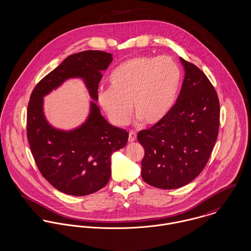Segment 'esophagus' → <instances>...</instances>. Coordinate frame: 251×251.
Masks as SVG:
<instances>
[{
  "label": "esophagus",
  "instance_id": "1",
  "mask_svg": "<svg viewBox=\"0 0 251 251\" xmlns=\"http://www.w3.org/2000/svg\"><path fill=\"white\" fill-rule=\"evenodd\" d=\"M136 133L134 131H130L129 132V136H128V142L132 143L134 141H136Z\"/></svg>",
  "mask_w": 251,
  "mask_h": 251
}]
</instances>
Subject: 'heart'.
I'll list each match as a JSON object with an SVG mask.
<instances>
[{
  "mask_svg": "<svg viewBox=\"0 0 251 251\" xmlns=\"http://www.w3.org/2000/svg\"><path fill=\"white\" fill-rule=\"evenodd\" d=\"M110 88L97 92L98 101L117 126L126 124L131 104L145 125L161 123L174 108L181 83V70L170 56L141 55L111 72Z\"/></svg>",
  "mask_w": 251,
  "mask_h": 251,
  "instance_id": "b5f03b06",
  "label": "heart"
}]
</instances>
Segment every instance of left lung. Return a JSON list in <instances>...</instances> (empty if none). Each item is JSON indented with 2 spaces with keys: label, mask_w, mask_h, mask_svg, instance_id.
I'll list each match as a JSON object with an SVG mask.
<instances>
[{
  "label": "left lung",
  "mask_w": 251,
  "mask_h": 251,
  "mask_svg": "<svg viewBox=\"0 0 251 251\" xmlns=\"http://www.w3.org/2000/svg\"><path fill=\"white\" fill-rule=\"evenodd\" d=\"M185 70L176 102L161 123L138 133L145 150V182L165 190L194 180L204 169L217 141L220 102L204 73L180 57Z\"/></svg>",
  "instance_id": "8db88e82"
}]
</instances>
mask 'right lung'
<instances>
[{
  "label": "right lung",
  "mask_w": 251,
  "mask_h": 251,
  "mask_svg": "<svg viewBox=\"0 0 251 251\" xmlns=\"http://www.w3.org/2000/svg\"><path fill=\"white\" fill-rule=\"evenodd\" d=\"M112 60L111 53L100 50L71 54L31 93L26 113L29 147L42 176L64 194L82 197L103 188L110 179L112 153L127 143L128 132L109 124L95 102L101 72ZM74 78L84 81L92 100L85 122L66 131L47 121L44 98Z\"/></svg>",
  "instance_id": "1"
}]
</instances>
